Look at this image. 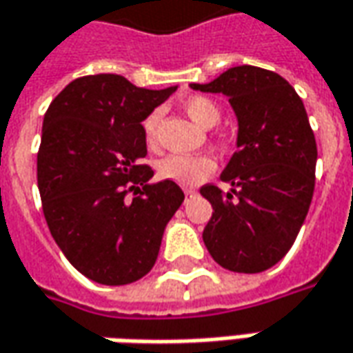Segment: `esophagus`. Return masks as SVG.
<instances>
[{"mask_svg":"<svg viewBox=\"0 0 353 353\" xmlns=\"http://www.w3.org/2000/svg\"><path fill=\"white\" fill-rule=\"evenodd\" d=\"M183 191H185V195H187V196H193V195H196V189H195V187H185V189H183Z\"/></svg>","mask_w":353,"mask_h":353,"instance_id":"obj_1","label":"esophagus"}]
</instances>
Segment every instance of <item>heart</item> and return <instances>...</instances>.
Returning a JSON list of instances; mask_svg holds the SVG:
<instances>
[{
	"instance_id": "b5f03b06",
	"label": "heart",
	"mask_w": 353,
	"mask_h": 353,
	"mask_svg": "<svg viewBox=\"0 0 353 353\" xmlns=\"http://www.w3.org/2000/svg\"><path fill=\"white\" fill-rule=\"evenodd\" d=\"M185 114L196 125L212 127L222 117V110L208 96H189L183 100ZM158 114L152 112L143 121V133L148 145H154L158 129ZM214 172V160L205 154H170L158 162V174L164 179L176 181L179 185H196Z\"/></svg>"
}]
</instances>
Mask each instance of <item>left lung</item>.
<instances>
[{
    "label": "left lung",
    "instance_id": "left-lung-1",
    "mask_svg": "<svg viewBox=\"0 0 353 353\" xmlns=\"http://www.w3.org/2000/svg\"><path fill=\"white\" fill-rule=\"evenodd\" d=\"M191 88L226 94L239 125L237 150L220 176L230 193L201 187L214 208L203 241L220 267L263 272L294 245L313 199L317 143L305 106L286 79L253 65Z\"/></svg>",
    "mask_w": 353,
    "mask_h": 353
}]
</instances>
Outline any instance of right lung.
Returning a JSON list of instances; mask_svg holds the SVG:
<instances>
[{"instance_id": "add662e5", "label": "right lung", "mask_w": 353, "mask_h": 353, "mask_svg": "<svg viewBox=\"0 0 353 353\" xmlns=\"http://www.w3.org/2000/svg\"><path fill=\"white\" fill-rule=\"evenodd\" d=\"M174 90L86 75L46 112L36 162L44 218L67 261L98 284L123 286L148 274L185 199L176 181L148 183L154 172L141 164L143 121Z\"/></svg>"}]
</instances>
